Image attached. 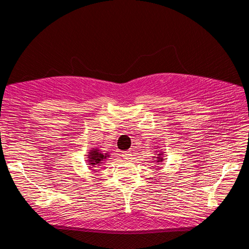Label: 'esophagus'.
<instances>
[{"label": "esophagus", "mask_w": 249, "mask_h": 249, "mask_svg": "<svg viewBox=\"0 0 249 249\" xmlns=\"http://www.w3.org/2000/svg\"><path fill=\"white\" fill-rule=\"evenodd\" d=\"M131 155H132V153H131V150L124 151V152L122 153V156H123V159H124V160H129L130 158H131Z\"/></svg>", "instance_id": "esophagus-1"}]
</instances>
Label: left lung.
<instances>
[{
    "instance_id": "8db88e82",
    "label": "left lung",
    "mask_w": 249,
    "mask_h": 249,
    "mask_svg": "<svg viewBox=\"0 0 249 249\" xmlns=\"http://www.w3.org/2000/svg\"><path fill=\"white\" fill-rule=\"evenodd\" d=\"M161 154H162V153H160V154L158 155V158H156V160H158V162H161V161L163 160V159L161 158Z\"/></svg>"
}]
</instances>
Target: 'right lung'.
I'll return each instance as SVG.
<instances>
[{
	"mask_svg": "<svg viewBox=\"0 0 249 249\" xmlns=\"http://www.w3.org/2000/svg\"><path fill=\"white\" fill-rule=\"evenodd\" d=\"M88 161H89V168L91 167H98L100 166V164L104 163V161L106 160L108 158H109V154L108 153H104L103 151H101L100 149L98 148H93L91 149L89 154H88Z\"/></svg>",
	"mask_w": 249,
	"mask_h": 249,
	"instance_id": "obj_1",
	"label": "right lung"
}]
</instances>
